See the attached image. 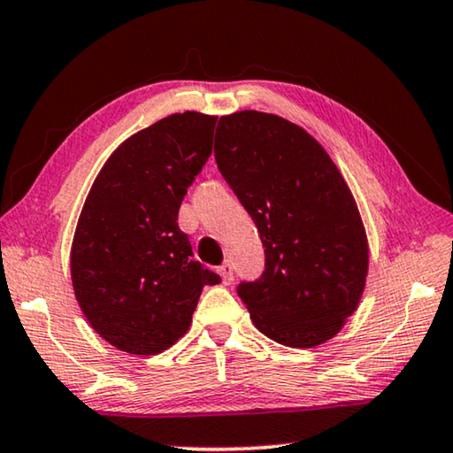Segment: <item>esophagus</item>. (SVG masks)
I'll return each instance as SVG.
<instances>
[{"label":"esophagus","instance_id":"1","mask_svg":"<svg viewBox=\"0 0 453 453\" xmlns=\"http://www.w3.org/2000/svg\"><path fill=\"white\" fill-rule=\"evenodd\" d=\"M219 275H221V280H224V283L227 286V283H232L234 281V267H232V264L229 262H226V264H221L219 265Z\"/></svg>","mask_w":453,"mask_h":453}]
</instances>
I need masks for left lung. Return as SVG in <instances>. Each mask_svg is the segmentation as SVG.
<instances>
[{
    "instance_id": "1",
    "label": "left lung",
    "mask_w": 453,
    "mask_h": 453,
    "mask_svg": "<svg viewBox=\"0 0 453 453\" xmlns=\"http://www.w3.org/2000/svg\"><path fill=\"white\" fill-rule=\"evenodd\" d=\"M213 151L265 248L262 278L237 288L254 326L288 348L332 340L357 310L370 264L343 175L318 140L273 113L221 116Z\"/></svg>"
}]
</instances>
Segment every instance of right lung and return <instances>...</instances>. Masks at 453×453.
Segmentation results:
<instances>
[{
	"mask_svg": "<svg viewBox=\"0 0 453 453\" xmlns=\"http://www.w3.org/2000/svg\"><path fill=\"white\" fill-rule=\"evenodd\" d=\"M216 116L173 113L111 153L73 234L72 283L89 326L113 348L156 356L188 332L203 286L178 226L183 196L211 156Z\"/></svg>",
	"mask_w": 453,
	"mask_h": 453,
	"instance_id": "add662e5",
	"label": "right lung"
}]
</instances>
